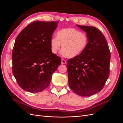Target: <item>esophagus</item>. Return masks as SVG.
Wrapping results in <instances>:
<instances>
[{"label": "esophagus", "mask_w": 123, "mask_h": 123, "mask_svg": "<svg viewBox=\"0 0 123 123\" xmlns=\"http://www.w3.org/2000/svg\"><path fill=\"white\" fill-rule=\"evenodd\" d=\"M67 62H66V61L65 60V59H62V64H66Z\"/></svg>", "instance_id": "obj_1"}]
</instances>
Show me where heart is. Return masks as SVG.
I'll use <instances>...</instances> for the list:
<instances>
[{
	"label": "heart",
	"instance_id": "b5f03b06",
	"mask_svg": "<svg viewBox=\"0 0 123 123\" xmlns=\"http://www.w3.org/2000/svg\"><path fill=\"white\" fill-rule=\"evenodd\" d=\"M88 38L84 33L74 28H67L59 31L56 38L51 39L50 47L53 54H57L62 46V53L69 58L75 57L86 48Z\"/></svg>",
	"mask_w": 123,
	"mask_h": 123
}]
</instances>
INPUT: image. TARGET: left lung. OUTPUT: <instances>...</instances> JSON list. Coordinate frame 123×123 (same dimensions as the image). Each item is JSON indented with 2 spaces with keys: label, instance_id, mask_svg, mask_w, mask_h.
I'll list each match as a JSON object with an SVG mask.
<instances>
[{
  "label": "left lung",
  "instance_id": "left-lung-1",
  "mask_svg": "<svg viewBox=\"0 0 123 123\" xmlns=\"http://www.w3.org/2000/svg\"><path fill=\"white\" fill-rule=\"evenodd\" d=\"M86 32V48L67 64L69 87L81 96L97 93L103 88L109 75L110 52L103 33L92 26L76 25Z\"/></svg>",
  "mask_w": 123,
  "mask_h": 123
}]
</instances>
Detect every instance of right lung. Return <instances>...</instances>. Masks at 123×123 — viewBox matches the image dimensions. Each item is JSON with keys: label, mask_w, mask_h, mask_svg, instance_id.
Listing matches in <instances>:
<instances>
[{"label": "right lung", "mask_w": 123, "mask_h": 123, "mask_svg": "<svg viewBox=\"0 0 123 123\" xmlns=\"http://www.w3.org/2000/svg\"><path fill=\"white\" fill-rule=\"evenodd\" d=\"M58 21H35L22 30L12 52V72L24 90L35 93L50 84L61 59L51 50L52 35Z\"/></svg>", "instance_id": "1"}]
</instances>
